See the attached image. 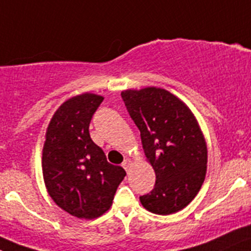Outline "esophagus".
I'll return each instance as SVG.
<instances>
[{"label":"esophagus","mask_w":251,"mask_h":251,"mask_svg":"<svg viewBox=\"0 0 251 251\" xmlns=\"http://www.w3.org/2000/svg\"><path fill=\"white\" fill-rule=\"evenodd\" d=\"M130 165H132V161H130V159H126V160H124V161H123V164H122V166H123L124 170H126V171L129 170Z\"/></svg>","instance_id":"esophagus-1"}]
</instances>
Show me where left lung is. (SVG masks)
<instances>
[{"label":"left lung","instance_id":"obj_1","mask_svg":"<svg viewBox=\"0 0 251 251\" xmlns=\"http://www.w3.org/2000/svg\"><path fill=\"white\" fill-rule=\"evenodd\" d=\"M121 96L156 176L154 188L140 196V202L163 216L185 208L201 188L207 170L206 142L195 116L163 88L127 90Z\"/></svg>","mask_w":251,"mask_h":251}]
</instances>
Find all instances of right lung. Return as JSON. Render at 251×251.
Instances as JSON below:
<instances>
[{
    "label": "right lung",
    "mask_w": 251,
    "mask_h": 251,
    "mask_svg": "<svg viewBox=\"0 0 251 251\" xmlns=\"http://www.w3.org/2000/svg\"><path fill=\"white\" fill-rule=\"evenodd\" d=\"M103 97L83 94L52 116L43 148V176L50 197L77 218L102 216L112 206L126 171L107 161L90 137V123Z\"/></svg>",
    "instance_id": "obj_1"
}]
</instances>
